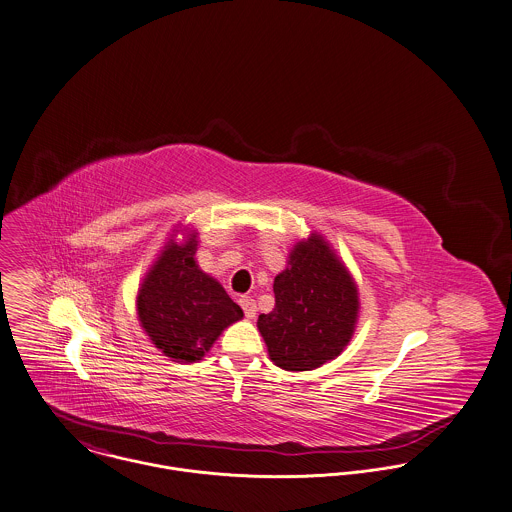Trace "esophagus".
<instances>
[{
	"label": "esophagus",
	"instance_id": "obj_1",
	"mask_svg": "<svg viewBox=\"0 0 512 512\" xmlns=\"http://www.w3.org/2000/svg\"><path fill=\"white\" fill-rule=\"evenodd\" d=\"M239 306L243 308L245 318H249V320L255 318V314H257V304H255V300H253L251 296H241V298H239Z\"/></svg>",
	"mask_w": 512,
	"mask_h": 512
}]
</instances>
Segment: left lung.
<instances>
[{"instance_id":"left-lung-1","label":"left lung","mask_w":512,"mask_h":512,"mask_svg":"<svg viewBox=\"0 0 512 512\" xmlns=\"http://www.w3.org/2000/svg\"><path fill=\"white\" fill-rule=\"evenodd\" d=\"M273 290V312L257 320L271 361L312 371L336 359L355 332L359 292L330 243L318 233L298 241Z\"/></svg>"}]
</instances>
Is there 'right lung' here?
Masks as SVG:
<instances>
[{"instance_id": "obj_1", "label": "right lung", "mask_w": 512, "mask_h": 512, "mask_svg": "<svg viewBox=\"0 0 512 512\" xmlns=\"http://www.w3.org/2000/svg\"><path fill=\"white\" fill-rule=\"evenodd\" d=\"M196 233L169 239L137 292L141 328L172 361H200L220 334L243 318L224 286L206 275L194 255Z\"/></svg>"}]
</instances>
